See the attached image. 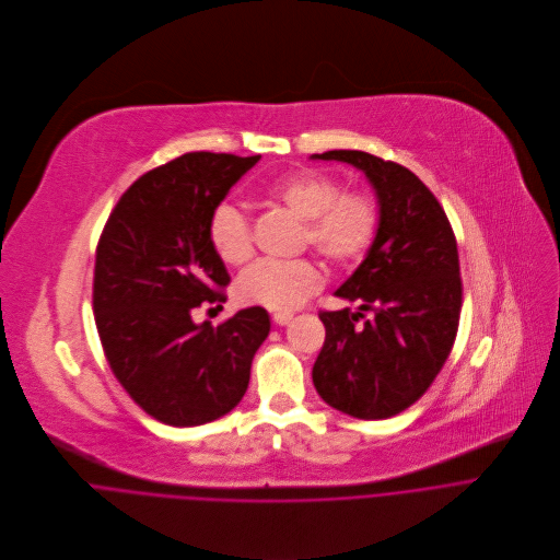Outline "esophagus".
Listing matches in <instances>:
<instances>
[{
    "instance_id": "esophagus-1",
    "label": "esophagus",
    "mask_w": 560,
    "mask_h": 560,
    "mask_svg": "<svg viewBox=\"0 0 560 560\" xmlns=\"http://www.w3.org/2000/svg\"><path fill=\"white\" fill-rule=\"evenodd\" d=\"M292 318H294L292 312H277V314H272V320H275L277 325H288Z\"/></svg>"
}]
</instances>
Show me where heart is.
Returning a JSON list of instances; mask_svg holds the SVG:
<instances>
[{"instance_id":"b5f03b06","label":"heart","mask_w":560,"mask_h":560,"mask_svg":"<svg viewBox=\"0 0 560 560\" xmlns=\"http://www.w3.org/2000/svg\"><path fill=\"white\" fill-rule=\"evenodd\" d=\"M266 194L305 220V240L331 261L360 257L374 240L378 224L376 202L362 191H342L338 182L318 173H290L272 179ZM209 240L222 261L237 266L253 255V235L246 215L222 202L209 220ZM323 283L318 268L307 259H259L237 279V299L275 312H290L305 303Z\"/></svg>"}]
</instances>
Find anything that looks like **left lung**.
Returning <instances> with one entry per match:
<instances>
[{
	"label": "left lung",
	"mask_w": 560,
	"mask_h": 560,
	"mask_svg": "<svg viewBox=\"0 0 560 560\" xmlns=\"http://www.w3.org/2000/svg\"><path fill=\"white\" fill-rule=\"evenodd\" d=\"M312 160L362 171L378 205L374 242L334 292L360 305L318 314L325 342L312 381L336 411L387 420L424 396L453 349L462 310L457 242L444 209L407 166L353 149ZM362 311L375 314L365 319Z\"/></svg>",
	"instance_id": "8db88e82"
}]
</instances>
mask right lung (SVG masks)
I'll use <instances>...</instances> for the list:
<instances>
[{"label": "right lung", "mask_w": 560, "mask_h": 560, "mask_svg": "<svg viewBox=\"0 0 560 560\" xmlns=\"http://www.w3.org/2000/svg\"><path fill=\"white\" fill-rule=\"evenodd\" d=\"M261 155L184 153L140 175L112 211L94 266V316L107 362L131 400L168 427H200L233 411L268 338L264 307L213 327L191 312L231 277L209 220Z\"/></svg>", "instance_id": "add662e5"}]
</instances>
